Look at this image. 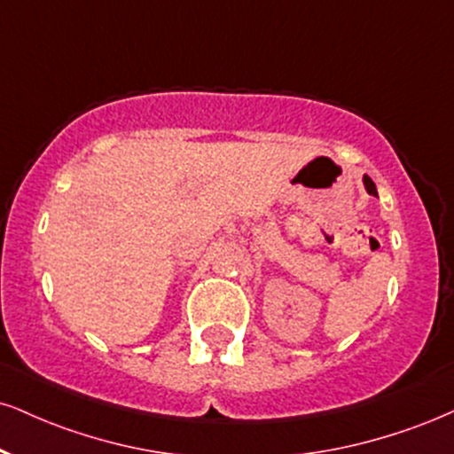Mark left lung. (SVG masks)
Masks as SVG:
<instances>
[{
    "instance_id": "obj_1",
    "label": "left lung",
    "mask_w": 454,
    "mask_h": 454,
    "mask_svg": "<svg viewBox=\"0 0 454 454\" xmlns=\"http://www.w3.org/2000/svg\"><path fill=\"white\" fill-rule=\"evenodd\" d=\"M364 185H365V190H368V194L376 196V185H374L372 179L368 177V175H364Z\"/></svg>"
}]
</instances>
